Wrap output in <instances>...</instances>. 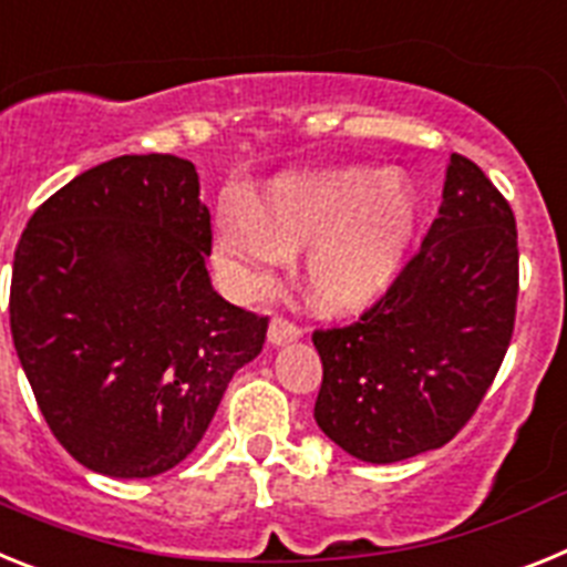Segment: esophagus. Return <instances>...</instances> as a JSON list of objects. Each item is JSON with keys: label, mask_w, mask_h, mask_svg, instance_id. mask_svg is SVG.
I'll return each mask as SVG.
<instances>
[{"label": "esophagus", "mask_w": 567, "mask_h": 567, "mask_svg": "<svg viewBox=\"0 0 567 567\" xmlns=\"http://www.w3.org/2000/svg\"><path fill=\"white\" fill-rule=\"evenodd\" d=\"M302 337V328L282 317H274L270 319V328H268V342L270 344H285V342H293V339Z\"/></svg>", "instance_id": "1"}]
</instances>
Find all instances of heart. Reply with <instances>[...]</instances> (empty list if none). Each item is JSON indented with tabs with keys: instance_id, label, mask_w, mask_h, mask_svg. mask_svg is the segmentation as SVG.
Masks as SVG:
<instances>
[{
	"instance_id": "heart-1",
	"label": "heart",
	"mask_w": 567,
	"mask_h": 567,
	"mask_svg": "<svg viewBox=\"0 0 567 567\" xmlns=\"http://www.w3.org/2000/svg\"><path fill=\"white\" fill-rule=\"evenodd\" d=\"M420 202L400 174L339 167L270 182L256 205H225L214 228L216 268L239 297H259L290 254L322 311L377 302L400 277Z\"/></svg>"
}]
</instances>
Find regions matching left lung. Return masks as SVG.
Instances as JSON below:
<instances>
[{
  "label": "left lung",
  "mask_w": 567,
  "mask_h": 567,
  "mask_svg": "<svg viewBox=\"0 0 567 567\" xmlns=\"http://www.w3.org/2000/svg\"><path fill=\"white\" fill-rule=\"evenodd\" d=\"M516 293L514 210L474 162L451 154L420 254L359 322L313 331L324 436L373 465L454 440L508 351Z\"/></svg>",
  "instance_id": "left-lung-1"
}]
</instances>
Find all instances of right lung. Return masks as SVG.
<instances>
[{
  "label": "right lung",
  "instance_id": "add662e5",
  "mask_svg": "<svg viewBox=\"0 0 567 567\" xmlns=\"http://www.w3.org/2000/svg\"><path fill=\"white\" fill-rule=\"evenodd\" d=\"M194 162L116 156L42 202L13 256L11 333L48 427L96 474L147 480L199 445L268 317L214 290Z\"/></svg>",
  "mask_w": 567,
  "mask_h": 567
}]
</instances>
